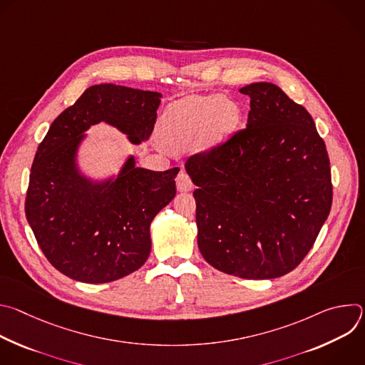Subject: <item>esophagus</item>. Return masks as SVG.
<instances>
[{
	"label": "esophagus",
	"mask_w": 365,
	"mask_h": 365,
	"mask_svg": "<svg viewBox=\"0 0 365 365\" xmlns=\"http://www.w3.org/2000/svg\"><path fill=\"white\" fill-rule=\"evenodd\" d=\"M176 186H178V190L179 192H189L193 189V183H192V179L189 178L187 173L185 172H180L176 178Z\"/></svg>",
	"instance_id": "34e87169"
}]
</instances>
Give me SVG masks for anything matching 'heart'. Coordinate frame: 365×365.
<instances>
[{
  "label": "heart",
  "mask_w": 365,
  "mask_h": 365,
  "mask_svg": "<svg viewBox=\"0 0 365 365\" xmlns=\"http://www.w3.org/2000/svg\"><path fill=\"white\" fill-rule=\"evenodd\" d=\"M235 102L222 96H187L166 110L162 120L165 141L173 148L197 144L211 148L228 137L240 124Z\"/></svg>",
  "instance_id": "1"
}]
</instances>
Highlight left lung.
Segmentation results:
<instances>
[{"mask_svg":"<svg viewBox=\"0 0 365 365\" xmlns=\"http://www.w3.org/2000/svg\"><path fill=\"white\" fill-rule=\"evenodd\" d=\"M240 92L247 128L185 165L197 186V247L220 272L276 279L300 264L329 215V158L314 118L277 85Z\"/></svg>","mask_w":365,"mask_h":365,"instance_id":"left-lung-1","label":"left lung"}]
</instances>
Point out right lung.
I'll list each match as a JSON object with an SVG mask.
<instances>
[{
	"mask_svg": "<svg viewBox=\"0 0 365 365\" xmlns=\"http://www.w3.org/2000/svg\"><path fill=\"white\" fill-rule=\"evenodd\" d=\"M162 93L114 83L88 88L50 125L31 166L26 217L48 263L82 283H108L138 270L151 250L150 224L175 197L179 168H135L131 155L115 179L79 173L85 131L101 121L134 144L147 140Z\"/></svg>",
	"mask_w": 365,
	"mask_h": 365,
	"instance_id": "1",
	"label": "right lung"
}]
</instances>
